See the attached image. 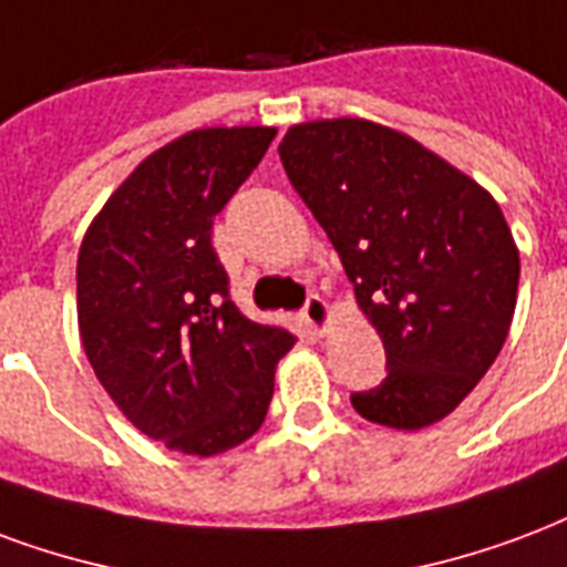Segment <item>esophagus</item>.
I'll return each instance as SVG.
<instances>
[{"mask_svg": "<svg viewBox=\"0 0 567 567\" xmlns=\"http://www.w3.org/2000/svg\"><path fill=\"white\" fill-rule=\"evenodd\" d=\"M330 306H327V300L324 297H318V295H312L309 297V300H306V306H303V321L309 327H312V330H318V333H324L327 327H330Z\"/></svg>", "mask_w": 567, "mask_h": 567, "instance_id": "esophagus-1", "label": "esophagus"}]
</instances>
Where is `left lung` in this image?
<instances>
[{"mask_svg":"<svg viewBox=\"0 0 567 567\" xmlns=\"http://www.w3.org/2000/svg\"><path fill=\"white\" fill-rule=\"evenodd\" d=\"M285 174L342 258L388 379L351 396L360 417L423 430L475 390L505 346L519 249L496 198L388 125H291Z\"/></svg>","mask_w":567,"mask_h":567,"instance_id":"8db88e82","label":"left lung"}]
</instances>
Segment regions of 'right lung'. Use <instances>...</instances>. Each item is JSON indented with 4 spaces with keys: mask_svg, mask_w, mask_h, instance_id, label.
<instances>
[{
    "mask_svg": "<svg viewBox=\"0 0 567 567\" xmlns=\"http://www.w3.org/2000/svg\"><path fill=\"white\" fill-rule=\"evenodd\" d=\"M276 137L270 125L179 134L123 179L83 234L78 324L95 379L144 435L216 456L261 430L285 327L234 306L213 219Z\"/></svg>",
    "mask_w": 567,
    "mask_h": 567,
    "instance_id": "add662e5",
    "label": "right lung"
}]
</instances>
